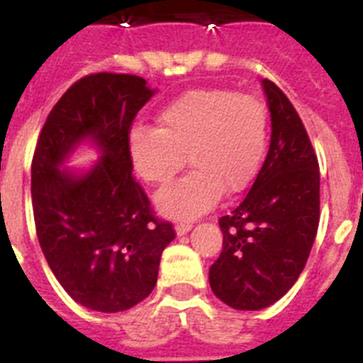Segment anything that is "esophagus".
Returning a JSON list of instances; mask_svg holds the SVG:
<instances>
[{
	"instance_id": "34e87169",
	"label": "esophagus",
	"mask_w": 363,
	"mask_h": 363,
	"mask_svg": "<svg viewBox=\"0 0 363 363\" xmlns=\"http://www.w3.org/2000/svg\"><path fill=\"white\" fill-rule=\"evenodd\" d=\"M191 229H192L191 221H178V223H176V233H178L179 236L185 233H189Z\"/></svg>"
}]
</instances>
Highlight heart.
<instances>
[{
	"instance_id": "obj_1",
	"label": "heart",
	"mask_w": 363,
	"mask_h": 363,
	"mask_svg": "<svg viewBox=\"0 0 363 363\" xmlns=\"http://www.w3.org/2000/svg\"><path fill=\"white\" fill-rule=\"evenodd\" d=\"M269 114L255 94L230 89H194L165 105L156 129L130 133V158L138 174L152 185L171 182L187 162L192 171L158 194L169 216L194 218L209 211L225 189L240 192L264 162Z\"/></svg>"
}]
</instances>
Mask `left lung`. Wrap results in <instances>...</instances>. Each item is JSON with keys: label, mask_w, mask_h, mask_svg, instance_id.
Masks as SVG:
<instances>
[{"label": "left lung", "mask_w": 363, "mask_h": 363, "mask_svg": "<svg viewBox=\"0 0 363 363\" xmlns=\"http://www.w3.org/2000/svg\"><path fill=\"white\" fill-rule=\"evenodd\" d=\"M271 147L249 189L220 218L223 247L209 269L213 293L233 309L258 311L280 300L309 258L320 221V169L296 108L271 79Z\"/></svg>", "instance_id": "left-lung-1"}]
</instances>
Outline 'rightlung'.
Segmentation results:
<instances>
[{
  "instance_id": "right-lung-1",
  "label": "right lung",
  "mask_w": 363,
  "mask_h": 363,
  "mask_svg": "<svg viewBox=\"0 0 363 363\" xmlns=\"http://www.w3.org/2000/svg\"><path fill=\"white\" fill-rule=\"evenodd\" d=\"M154 91L134 74L98 72L67 89L47 116L32 158V211L47 264L82 306L120 313L145 300L174 240L133 176L129 134ZM89 137L102 150L83 177L57 167Z\"/></svg>"
}]
</instances>
